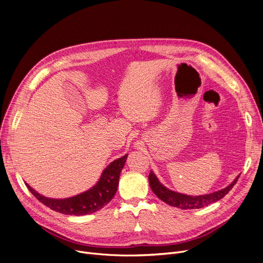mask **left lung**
<instances>
[{
	"mask_svg": "<svg viewBox=\"0 0 263 263\" xmlns=\"http://www.w3.org/2000/svg\"><path fill=\"white\" fill-rule=\"evenodd\" d=\"M239 176L240 175H238L234 179V181L227 187H224V189L211 194L202 195V196H187V195L168 190L167 187H165L163 184L160 183V181L158 180V178L156 177L153 171L149 172L148 183H149V186H151V190L153 191V193L167 205L173 207H178L181 209H199L222 199L232 190V187L236 184Z\"/></svg>",
	"mask_w": 263,
	"mask_h": 263,
	"instance_id": "obj_1",
	"label": "left lung"
}]
</instances>
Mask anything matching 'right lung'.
<instances>
[{"mask_svg":"<svg viewBox=\"0 0 263 263\" xmlns=\"http://www.w3.org/2000/svg\"><path fill=\"white\" fill-rule=\"evenodd\" d=\"M128 154L112 161L102 173L99 181L88 191L65 199H52L34 191L25 182L31 194L47 207L67 215H85L99 211L114 199L118 187L121 172L126 163Z\"/></svg>","mask_w":263,"mask_h":263,"instance_id":"right-lung-1","label":"right lung"}]
</instances>
